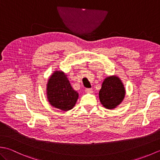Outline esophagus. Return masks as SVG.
Here are the masks:
<instances>
[{"label":"esophagus","instance_id":"34e87169","mask_svg":"<svg viewBox=\"0 0 160 160\" xmlns=\"http://www.w3.org/2000/svg\"><path fill=\"white\" fill-rule=\"evenodd\" d=\"M85 91L87 93H93V91L92 89H86Z\"/></svg>","mask_w":160,"mask_h":160}]
</instances>
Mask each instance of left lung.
<instances>
[{"instance_id":"obj_1","label":"left lung","mask_w":160,"mask_h":160,"mask_svg":"<svg viewBox=\"0 0 160 160\" xmlns=\"http://www.w3.org/2000/svg\"><path fill=\"white\" fill-rule=\"evenodd\" d=\"M123 82L117 76H110L104 80L99 91V99L107 109H114L120 105L125 97Z\"/></svg>"}]
</instances>
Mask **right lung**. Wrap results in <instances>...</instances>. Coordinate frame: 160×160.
<instances>
[{
	"mask_svg": "<svg viewBox=\"0 0 160 160\" xmlns=\"http://www.w3.org/2000/svg\"><path fill=\"white\" fill-rule=\"evenodd\" d=\"M46 94L47 100L56 108L67 111L74 107L79 94L75 91L62 71H55L47 81Z\"/></svg>",
	"mask_w": 160,
	"mask_h": 160,
	"instance_id": "right-lung-1",
	"label": "right lung"
}]
</instances>
